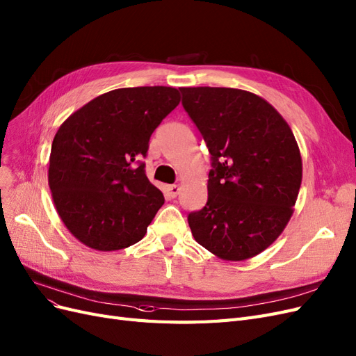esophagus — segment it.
I'll return each mask as SVG.
<instances>
[{"mask_svg": "<svg viewBox=\"0 0 356 356\" xmlns=\"http://www.w3.org/2000/svg\"><path fill=\"white\" fill-rule=\"evenodd\" d=\"M165 193H166L168 197L174 199V197H177V195L179 194V186H178V184H172V186H168Z\"/></svg>", "mask_w": 356, "mask_h": 356, "instance_id": "obj_1", "label": "esophagus"}]
</instances>
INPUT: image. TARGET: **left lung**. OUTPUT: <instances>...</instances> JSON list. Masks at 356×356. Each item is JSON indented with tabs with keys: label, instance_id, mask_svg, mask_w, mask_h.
<instances>
[{
	"label": "left lung",
	"instance_id": "obj_1",
	"mask_svg": "<svg viewBox=\"0 0 356 356\" xmlns=\"http://www.w3.org/2000/svg\"><path fill=\"white\" fill-rule=\"evenodd\" d=\"M212 154L207 203L188 215L193 237L224 261H246L280 237L302 184V156L284 118L237 88H179Z\"/></svg>",
	"mask_w": 356,
	"mask_h": 356
}]
</instances>
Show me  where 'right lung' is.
<instances>
[{
	"instance_id": "right-lung-1",
	"label": "right lung",
	"mask_w": 356,
	"mask_h": 356,
	"mask_svg": "<svg viewBox=\"0 0 356 356\" xmlns=\"http://www.w3.org/2000/svg\"><path fill=\"white\" fill-rule=\"evenodd\" d=\"M179 102L172 87L119 88L95 97L60 125L48 186L60 219L87 248L120 250L145 236L165 199L138 159Z\"/></svg>"
}]
</instances>
